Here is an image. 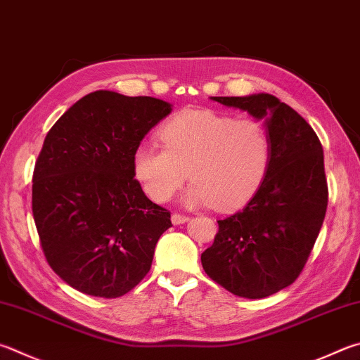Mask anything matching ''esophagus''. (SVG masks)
<instances>
[{
	"label": "esophagus",
	"instance_id": "1",
	"mask_svg": "<svg viewBox=\"0 0 360 360\" xmlns=\"http://www.w3.org/2000/svg\"><path fill=\"white\" fill-rule=\"evenodd\" d=\"M187 220H188V217H187V215H184V214H178V212H174V214L172 215V221H173L174 225L186 224Z\"/></svg>",
	"mask_w": 360,
	"mask_h": 360
}]
</instances>
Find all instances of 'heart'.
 <instances>
[{
	"label": "heart",
	"mask_w": 360,
	"mask_h": 360,
	"mask_svg": "<svg viewBox=\"0 0 360 360\" xmlns=\"http://www.w3.org/2000/svg\"><path fill=\"white\" fill-rule=\"evenodd\" d=\"M159 139L162 146L141 143L132 155L134 176L155 202H167L191 176L187 205L231 211L258 192L269 169V134L250 117L186 110L162 124Z\"/></svg>",
	"instance_id": "1"
}]
</instances>
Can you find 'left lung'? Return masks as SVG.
Returning a JSON list of instances; mask_svg holds the SVG:
<instances>
[{
	"label": "left lung",
	"instance_id": "1",
	"mask_svg": "<svg viewBox=\"0 0 360 360\" xmlns=\"http://www.w3.org/2000/svg\"><path fill=\"white\" fill-rule=\"evenodd\" d=\"M266 120L271 163L243 211L217 220L202 269L236 296L261 299L286 288L304 271L328 209L323 146L315 130L271 94L212 97Z\"/></svg>",
	"mask_w": 360,
	"mask_h": 360
}]
</instances>
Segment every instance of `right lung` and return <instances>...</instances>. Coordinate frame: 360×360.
I'll use <instances>...</instances> for the list:
<instances>
[{"label":"right lung","instance_id":"1","mask_svg":"<svg viewBox=\"0 0 360 360\" xmlns=\"http://www.w3.org/2000/svg\"><path fill=\"white\" fill-rule=\"evenodd\" d=\"M169 112L154 97L96 91L45 136L32 173V217L45 259L77 291L120 297L151 269L172 220L134 178L132 155Z\"/></svg>","mask_w":360,"mask_h":360}]
</instances>
